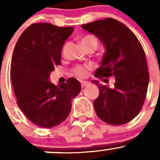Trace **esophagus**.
Masks as SVG:
<instances>
[{"label":"esophagus","mask_w":160,"mask_h":160,"mask_svg":"<svg viewBox=\"0 0 160 160\" xmlns=\"http://www.w3.org/2000/svg\"><path fill=\"white\" fill-rule=\"evenodd\" d=\"M80 83H81L82 88H84L85 86H88V85H89V83H90L89 82H88V81H81Z\"/></svg>","instance_id":"obj_1"}]
</instances>
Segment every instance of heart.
Segmentation results:
<instances>
[{
  "label": "heart",
  "instance_id": "heart-1",
  "mask_svg": "<svg viewBox=\"0 0 160 160\" xmlns=\"http://www.w3.org/2000/svg\"><path fill=\"white\" fill-rule=\"evenodd\" d=\"M80 44L83 47H93L96 48L98 41L97 38L94 35H87L83 37L80 41ZM90 67H83V66H77L73 69V72L76 75L80 77H84L88 74V69H89Z\"/></svg>",
  "mask_w": 160,
  "mask_h": 160
}]
</instances>
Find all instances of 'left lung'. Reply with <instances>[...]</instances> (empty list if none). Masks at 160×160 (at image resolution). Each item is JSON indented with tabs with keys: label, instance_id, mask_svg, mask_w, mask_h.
<instances>
[{
	"label": "left lung",
	"instance_id": "obj_1",
	"mask_svg": "<svg viewBox=\"0 0 160 160\" xmlns=\"http://www.w3.org/2000/svg\"><path fill=\"white\" fill-rule=\"evenodd\" d=\"M105 47L98 78L115 77L114 87L101 85L93 105L98 117L110 125H123L133 119L144 104L149 83L145 53L133 33L121 22L107 18L81 25ZM107 80V79H104Z\"/></svg>",
	"mask_w": 160,
	"mask_h": 160
}]
</instances>
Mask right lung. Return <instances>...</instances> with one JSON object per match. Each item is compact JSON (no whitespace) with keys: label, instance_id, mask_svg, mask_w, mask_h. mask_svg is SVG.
I'll return each mask as SVG.
<instances>
[{"label":"right lung","instance_id":"obj_1","mask_svg":"<svg viewBox=\"0 0 160 160\" xmlns=\"http://www.w3.org/2000/svg\"><path fill=\"white\" fill-rule=\"evenodd\" d=\"M72 27L33 23L20 35L12 59L11 80L17 104L35 125L52 128L63 122L71 101L81 91L77 79L54 85L49 80L54 65H60L62 47Z\"/></svg>","mask_w":160,"mask_h":160}]
</instances>
